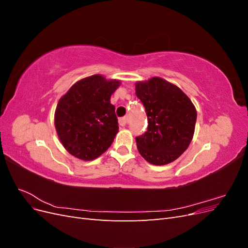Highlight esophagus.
Here are the masks:
<instances>
[{"label":"esophagus","mask_w":248,"mask_h":248,"mask_svg":"<svg viewBox=\"0 0 248 248\" xmlns=\"http://www.w3.org/2000/svg\"><path fill=\"white\" fill-rule=\"evenodd\" d=\"M119 124L121 125L122 127L126 126L127 124H128V119H127V117H123L119 120Z\"/></svg>","instance_id":"1"}]
</instances>
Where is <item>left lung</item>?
<instances>
[{
  "instance_id": "obj_1",
  "label": "left lung",
  "mask_w": 248,
  "mask_h": 248,
  "mask_svg": "<svg viewBox=\"0 0 248 248\" xmlns=\"http://www.w3.org/2000/svg\"><path fill=\"white\" fill-rule=\"evenodd\" d=\"M136 94L148 117L147 131L136 138L140 154L155 166L176 160L188 148L197 110L181 89L160 78L139 81Z\"/></svg>"
}]
</instances>
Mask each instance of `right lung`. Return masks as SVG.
I'll use <instances>...</instances> for the list:
<instances>
[{
	"label": "right lung",
	"mask_w": 248,
	"mask_h": 248,
	"mask_svg": "<svg viewBox=\"0 0 248 248\" xmlns=\"http://www.w3.org/2000/svg\"><path fill=\"white\" fill-rule=\"evenodd\" d=\"M120 86L102 76L76 82L59 103L55 126L64 148L81 160H93L104 153L118 133V119L110 96Z\"/></svg>",
	"instance_id": "add662e5"
}]
</instances>
